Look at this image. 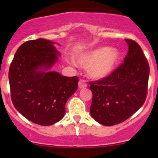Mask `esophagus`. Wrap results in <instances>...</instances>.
<instances>
[{
  "label": "esophagus",
  "instance_id": "1",
  "mask_svg": "<svg viewBox=\"0 0 158 158\" xmlns=\"http://www.w3.org/2000/svg\"><path fill=\"white\" fill-rule=\"evenodd\" d=\"M87 87V84L85 83V82L82 79L79 80V89H83V88H86Z\"/></svg>",
  "mask_w": 158,
  "mask_h": 158
}]
</instances>
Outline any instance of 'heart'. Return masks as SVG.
<instances>
[{"mask_svg":"<svg viewBox=\"0 0 158 158\" xmlns=\"http://www.w3.org/2000/svg\"><path fill=\"white\" fill-rule=\"evenodd\" d=\"M120 60V53L116 49L98 47L82 53L77 63L81 67L88 69L89 76L94 79H101L114 72Z\"/></svg>","mask_w":158,"mask_h":158,"instance_id":"heart-1","label":"heart"}]
</instances>
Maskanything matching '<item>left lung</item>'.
Returning <instances> with one entry per match:
<instances>
[{
	"label": "left lung",
	"mask_w": 158,
	"mask_h": 158,
	"mask_svg": "<svg viewBox=\"0 0 158 158\" xmlns=\"http://www.w3.org/2000/svg\"><path fill=\"white\" fill-rule=\"evenodd\" d=\"M128 52L124 63L109 76L89 82L91 116L101 125L122 123L136 112L147 96L149 65L141 47L125 39Z\"/></svg>",
	"instance_id": "8db88e82"
}]
</instances>
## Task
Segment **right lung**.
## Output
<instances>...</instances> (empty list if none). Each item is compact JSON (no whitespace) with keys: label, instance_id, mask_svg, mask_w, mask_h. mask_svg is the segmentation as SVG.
Segmentation results:
<instances>
[{"label":"right lung","instance_id":"right-lung-1","mask_svg":"<svg viewBox=\"0 0 158 158\" xmlns=\"http://www.w3.org/2000/svg\"><path fill=\"white\" fill-rule=\"evenodd\" d=\"M55 44L42 38L27 41L17 49L9 69L14 107L27 119L43 126L63 118L68 98L78 89L77 76L49 70L60 56Z\"/></svg>","mask_w":158,"mask_h":158}]
</instances>
